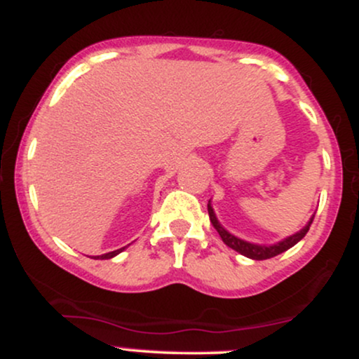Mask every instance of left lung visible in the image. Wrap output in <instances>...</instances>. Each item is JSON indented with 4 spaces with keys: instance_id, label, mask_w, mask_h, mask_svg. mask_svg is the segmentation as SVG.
I'll use <instances>...</instances> for the list:
<instances>
[{
    "instance_id": "left-lung-1",
    "label": "left lung",
    "mask_w": 359,
    "mask_h": 359,
    "mask_svg": "<svg viewBox=\"0 0 359 359\" xmlns=\"http://www.w3.org/2000/svg\"><path fill=\"white\" fill-rule=\"evenodd\" d=\"M208 212H209V219H211L212 226L216 228V231L219 233L221 240L224 241V245L229 246V248H233L234 251H238V253H241L243 257L251 258V259H269V258L277 257V255H280V253H283V251H287L288 248H292V246L297 245V243L302 240L304 236H306L309 228H311L312 221H314V216H312L311 219H309L307 224L300 229V231L292 234V236L283 238L282 241L275 243V245H257V243H250V241L241 240V238L234 236V234L229 233L228 229L222 228L221 222L217 221L216 214H214L211 201H209V204H208Z\"/></svg>"
}]
</instances>
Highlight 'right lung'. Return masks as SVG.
<instances>
[{
  "instance_id": "add662e5",
  "label": "right lung",
  "mask_w": 359,
  "mask_h": 359,
  "mask_svg": "<svg viewBox=\"0 0 359 359\" xmlns=\"http://www.w3.org/2000/svg\"><path fill=\"white\" fill-rule=\"evenodd\" d=\"M126 246H123V248H119V250H114V251H109V253H104V255H97V257H93L94 259H109V258H113V257H116V255H119L121 253L123 250H125Z\"/></svg>"
}]
</instances>
